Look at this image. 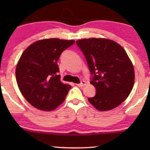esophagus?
Returning <instances> with one entry per match:
<instances>
[{
    "mask_svg": "<svg viewBox=\"0 0 150 150\" xmlns=\"http://www.w3.org/2000/svg\"><path fill=\"white\" fill-rule=\"evenodd\" d=\"M86 82L85 81H82L81 83H79V84H76V85L77 86H79V87H84V86H85L86 85Z\"/></svg>",
    "mask_w": 150,
    "mask_h": 150,
    "instance_id": "esophagus-1",
    "label": "esophagus"
}]
</instances>
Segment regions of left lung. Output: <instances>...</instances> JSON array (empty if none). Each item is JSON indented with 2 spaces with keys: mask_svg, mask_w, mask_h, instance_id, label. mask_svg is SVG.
Segmentation results:
<instances>
[{
  "mask_svg": "<svg viewBox=\"0 0 150 150\" xmlns=\"http://www.w3.org/2000/svg\"><path fill=\"white\" fill-rule=\"evenodd\" d=\"M83 52L96 89L88 100L96 109L106 111L122 103L132 91L134 70L124 48L104 38L83 39L76 42Z\"/></svg>",
  "mask_w": 150,
  "mask_h": 150,
  "instance_id": "1",
  "label": "left lung"
}]
</instances>
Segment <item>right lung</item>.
Masks as SVG:
<instances>
[{"label": "right lung", "instance_id": "right-lung-1", "mask_svg": "<svg viewBox=\"0 0 150 150\" xmlns=\"http://www.w3.org/2000/svg\"><path fill=\"white\" fill-rule=\"evenodd\" d=\"M74 40H39L22 53L16 69L18 86L24 98L42 110H54L63 103L71 86L61 83L57 65L61 53Z\"/></svg>", "mask_w": 150, "mask_h": 150}]
</instances>
